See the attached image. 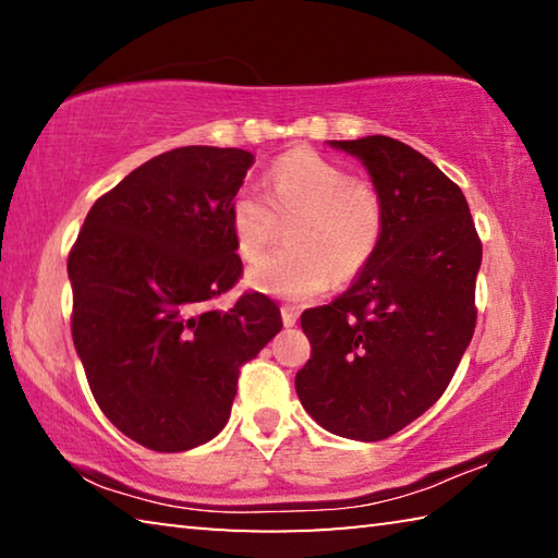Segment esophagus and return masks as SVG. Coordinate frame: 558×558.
<instances>
[{
  "label": "esophagus",
  "mask_w": 558,
  "mask_h": 558,
  "mask_svg": "<svg viewBox=\"0 0 558 558\" xmlns=\"http://www.w3.org/2000/svg\"><path fill=\"white\" fill-rule=\"evenodd\" d=\"M280 315H282V325L286 327H292L298 323V310L290 307V305H282L280 307Z\"/></svg>",
  "instance_id": "1"
}]
</instances>
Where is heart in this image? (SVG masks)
<instances>
[{
  "instance_id": "b5f03b06",
  "label": "heart",
  "mask_w": 558,
  "mask_h": 558,
  "mask_svg": "<svg viewBox=\"0 0 558 558\" xmlns=\"http://www.w3.org/2000/svg\"><path fill=\"white\" fill-rule=\"evenodd\" d=\"M268 196L243 186L231 199V233L245 260L258 258L288 223L292 248L253 263L245 286L266 295L307 300L362 272L384 231L376 186L313 149H292L272 162Z\"/></svg>"
}]
</instances>
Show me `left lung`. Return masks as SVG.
I'll use <instances>...</instances> for the list:
<instances>
[{"label": "left lung", "mask_w": 558, "mask_h": 558, "mask_svg": "<svg viewBox=\"0 0 558 558\" xmlns=\"http://www.w3.org/2000/svg\"><path fill=\"white\" fill-rule=\"evenodd\" d=\"M364 165L384 204L374 256L342 295L305 310L313 356L298 399L325 430L384 440L436 403L475 332L483 243L460 186L386 135L329 140Z\"/></svg>", "instance_id": "obj_1"}]
</instances>
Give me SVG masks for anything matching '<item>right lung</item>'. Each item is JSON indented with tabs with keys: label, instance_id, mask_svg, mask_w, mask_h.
<instances>
[{
	"label": "right lung",
	"instance_id": "obj_1",
	"mask_svg": "<svg viewBox=\"0 0 558 558\" xmlns=\"http://www.w3.org/2000/svg\"><path fill=\"white\" fill-rule=\"evenodd\" d=\"M253 162L206 145L153 157L93 204L69 256L71 332L90 391L149 450L219 436L241 364L282 327L260 292L209 307L241 278L229 209Z\"/></svg>",
	"mask_w": 558,
	"mask_h": 558
}]
</instances>
